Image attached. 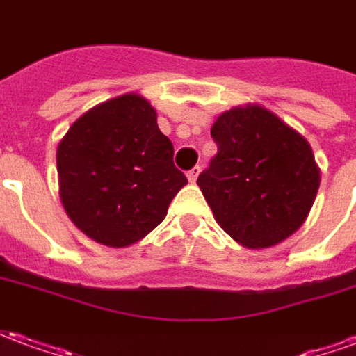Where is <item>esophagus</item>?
Masks as SVG:
<instances>
[{"label":"esophagus","instance_id":"1","mask_svg":"<svg viewBox=\"0 0 356 356\" xmlns=\"http://www.w3.org/2000/svg\"><path fill=\"white\" fill-rule=\"evenodd\" d=\"M198 175H200V168H198V165H196V168H193L191 171H186V177H188V181H191V183H196Z\"/></svg>","mask_w":356,"mask_h":356}]
</instances>
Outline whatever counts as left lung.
<instances>
[{"label":"left lung","instance_id":"left-lung-1","mask_svg":"<svg viewBox=\"0 0 356 356\" xmlns=\"http://www.w3.org/2000/svg\"><path fill=\"white\" fill-rule=\"evenodd\" d=\"M211 137L217 154L196 183L219 227L250 250L291 236L305 223L321 186L309 140L252 102L221 112Z\"/></svg>","mask_w":356,"mask_h":356}]
</instances>
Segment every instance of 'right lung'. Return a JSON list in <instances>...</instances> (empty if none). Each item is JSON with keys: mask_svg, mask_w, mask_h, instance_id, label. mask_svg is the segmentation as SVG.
<instances>
[{"mask_svg": "<svg viewBox=\"0 0 356 356\" xmlns=\"http://www.w3.org/2000/svg\"><path fill=\"white\" fill-rule=\"evenodd\" d=\"M156 110L125 93L83 112L57 147L58 196L86 236L127 248L154 231L188 183L173 165V145Z\"/></svg>", "mask_w": 356, "mask_h": 356, "instance_id": "obj_1", "label": "right lung"}]
</instances>
